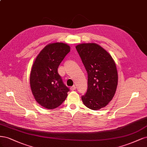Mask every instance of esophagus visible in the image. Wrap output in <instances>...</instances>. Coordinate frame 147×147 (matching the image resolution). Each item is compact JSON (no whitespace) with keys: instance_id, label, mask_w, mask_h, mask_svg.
I'll return each mask as SVG.
<instances>
[{"instance_id":"esophagus-1","label":"esophagus","mask_w":147,"mask_h":147,"mask_svg":"<svg viewBox=\"0 0 147 147\" xmlns=\"http://www.w3.org/2000/svg\"><path fill=\"white\" fill-rule=\"evenodd\" d=\"M76 88V86H72L70 88V90H71L73 91V90H75Z\"/></svg>"}]
</instances>
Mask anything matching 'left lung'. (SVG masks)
<instances>
[{
    "instance_id": "left-lung-1",
    "label": "left lung",
    "mask_w": 147,
    "mask_h": 147,
    "mask_svg": "<svg viewBox=\"0 0 147 147\" xmlns=\"http://www.w3.org/2000/svg\"><path fill=\"white\" fill-rule=\"evenodd\" d=\"M88 74V88L81 98L84 105L96 111L106 106L118 85L116 64L109 53L96 43L76 46Z\"/></svg>"
}]
</instances>
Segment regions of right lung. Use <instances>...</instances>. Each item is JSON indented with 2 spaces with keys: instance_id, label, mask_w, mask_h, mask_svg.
<instances>
[{
  "instance_id": "1",
  "label": "right lung",
  "mask_w": 147,
  "mask_h": 147,
  "mask_svg": "<svg viewBox=\"0 0 147 147\" xmlns=\"http://www.w3.org/2000/svg\"><path fill=\"white\" fill-rule=\"evenodd\" d=\"M70 46L63 42L46 45L36 57L30 74L31 90L36 102L44 108L54 109L67 98L69 89L63 84L57 69Z\"/></svg>"
}]
</instances>
